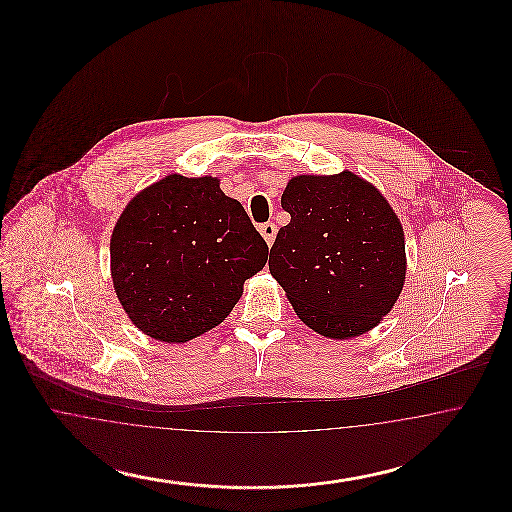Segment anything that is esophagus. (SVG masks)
Instances as JSON below:
<instances>
[{"instance_id": "obj_1", "label": "esophagus", "mask_w": 512, "mask_h": 512, "mask_svg": "<svg viewBox=\"0 0 512 512\" xmlns=\"http://www.w3.org/2000/svg\"><path fill=\"white\" fill-rule=\"evenodd\" d=\"M259 232H261V236L265 238V242H267L268 245H272L274 238H276L278 228H276V224H274V222H265V224H261V226H259Z\"/></svg>"}]
</instances>
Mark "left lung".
<instances>
[{"mask_svg":"<svg viewBox=\"0 0 512 512\" xmlns=\"http://www.w3.org/2000/svg\"><path fill=\"white\" fill-rule=\"evenodd\" d=\"M282 209L292 215L270 247V274L309 328L355 338L390 313L405 280L399 219L353 172L295 176Z\"/></svg>","mask_w":512,"mask_h":512,"instance_id":"8db88e82","label":"left lung"}]
</instances>
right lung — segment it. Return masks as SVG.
I'll return each mask as SVG.
<instances>
[{
    "label": "right lung",
    "mask_w": 512,
    "mask_h": 512,
    "mask_svg": "<svg viewBox=\"0 0 512 512\" xmlns=\"http://www.w3.org/2000/svg\"><path fill=\"white\" fill-rule=\"evenodd\" d=\"M268 245L240 201L211 176L171 174L136 195L111 236V274L130 320L147 336L184 343L215 328Z\"/></svg>",
    "instance_id": "obj_1"
}]
</instances>
